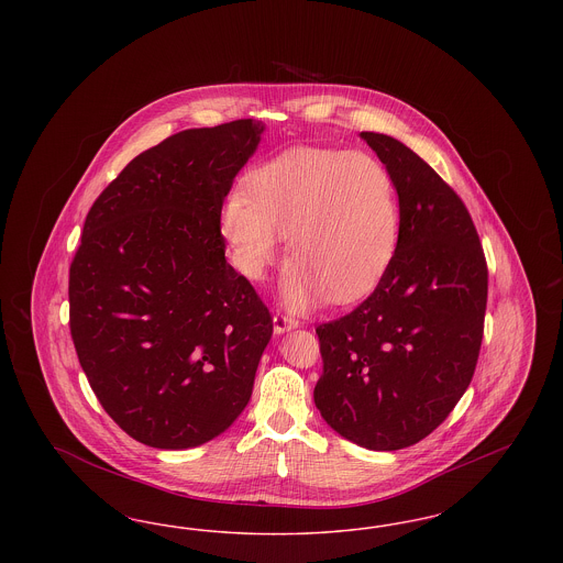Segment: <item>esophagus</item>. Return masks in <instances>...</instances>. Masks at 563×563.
Here are the masks:
<instances>
[{"label":"esophagus","mask_w":563,"mask_h":563,"mask_svg":"<svg viewBox=\"0 0 563 563\" xmlns=\"http://www.w3.org/2000/svg\"><path fill=\"white\" fill-rule=\"evenodd\" d=\"M274 331L276 333H285V331H289V329H295L299 322L295 321L294 317H289V314H283V312H276L274 314Z\"/></svg>","instance_id":"esophagus-1"}]
</instances>
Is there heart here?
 <instances>
[{"label":"heart","mask_w":563,"mask_h":563,"mask_svg":"<svg viewBox=\"0 0 563 563\" xmlns=\"http://www.w3.org/2000/svg\"><path fill=\"white\" fill-rule=\"evenodd\" d=\"M221 234L236 268L262 278L287 236L285 301L303 308L369 294L399 242V198L382 162L363 152L294 147L255 166L225 198Z\"/></svg>","instance_id":"heart-1"}]
</instances>
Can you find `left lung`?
Listing matches in <instances>:
<instances>
[{
	"label": "left lung",
	"instance_id": "left-lung-1",
	"mask_svg": "<svg viewBox=\"0 0 563 563\" xmlns=\"http://www.w3.org/2000/svg\"><path fill=\"white\" fill-rule=\"evenodd\" d=\"M399 194V242L374 294L317 327L314 402L352 443L395 452L437 429L479 358L487 264L464 202L401 141L361 133Z\"/></svg>",
	"mask_w": 563,
	"mask_h": 563
}]
</instances>
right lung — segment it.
Segmentation results:
<instances>
[{
  "label": "right lung",
  "mask_w": 563,
  "mask_h": 563,
  "mask_svg": "<svg viewBox=\"0 0 563 563\" xmlns=\"http://www.w3.org/2000/svg\"><path fill=\"white\" fill-rule=\"evenodd\" d=\"M264 124L189 129L101 191L69 268V329L109 418L158 450L198 448L253 393L272 317L225 262L219 211Z\"/></svg>",
  "instance_id": "1"
}]
</instances>
